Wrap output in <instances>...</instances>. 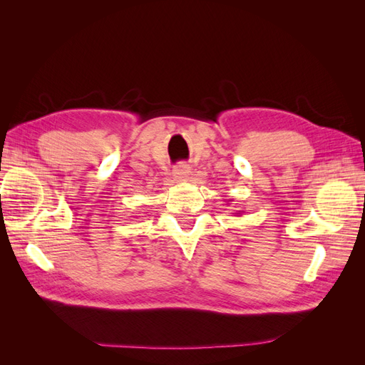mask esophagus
Returning a JSON list of instances; mask_svg holds the SVG:
<instances>
[{"instance_id":"1","label":"esophagus","mask_w":365,"mask_h":365,"mask_svg":"<svg viewBox=\"0 0 365 365\" xmlns=\"http://www.w3.org/2000/svg\"><path fill=\"white\" fill-rule=\"evenodd\" d=\"M173 175L176 178H187L190 175V168L185 163H181L173 169Z\"/></svg>"}]
</instances>
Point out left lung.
<instances>
[{"label": "left lung", "instance_id": "1", "mask_svg": "<svg viewBox=\"0 0 365 365\" xmlns=\"http://www.w3.org/2000/svg\"><path fill=\"white\" fill-rule=\"evenodd\" d=\"M230 201H231V200H230ZM242 213H244V212H239V213H233V215H235V216H240Z\"/></svg>", "mask_w": 365, "mask_h": 365}]
</instances>
